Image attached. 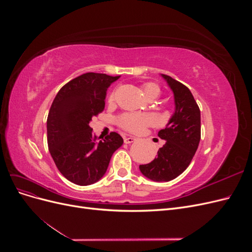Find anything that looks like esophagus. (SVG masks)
Here are the masks:
<instances>
[{
	"label": "esophagus",
	"instance_id": "1",
	"mask_svg": "<svg viewBox=\"0 0 252 252\" xmlns=\"http://www.w3.org/2000/svg\"><path fill=\"white\" fill-rule=\"evenodd\" d=\"M135 140H136V139L134 138V136H131V135L125 136V138H124V142H125V144H131V143H133Z\"/></svg>",
	"mask_w": 252,
	"mask_h": 252
}]
</instances>
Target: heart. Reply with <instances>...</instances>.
<instances>
[{"mask_svg": "<svg viewBox=\"0 0 252 252\" xmlns=\"http://www.w3.org/2000/svg\"><path fill=\"white\" fill-rule=\"evenodd\" d=\"M142 93L147 100L148 98H156L159 94V88L155 83H145L144 85H142ZM109 101H112V95H110ZM119 124L129 131L136 132L140 131L143 127L150 124V118L144 116V114L127 113L120 119Z\"/></svg>", "mask_w": 252, "mask_h": 252, "instance_id": "1", "label": "heart"}]
</instances>
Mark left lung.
I'll list each match as a JSON object with an SVG mask.
<instances>
[{
  "instance_id": "obj_1",
  "label": "left lung",
  "mask_w": 252,
  "mask_h": 252,
  "mask_svg": "<svg viewBox=\"0 0 252 252\" xmlns=\"http://www.w3.org/2000/svg\"><path fill=\"white\" fill-rule=\"evenodd\" d=\"M173 93L174 112L158 136L166 141L154 161L140 165V171L155 182H168L186 170L201 140V112L185 85L161 74Z\"/></svg>"
}]
</instances>
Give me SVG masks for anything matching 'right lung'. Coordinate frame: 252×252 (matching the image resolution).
<instances>
[{"label": "right lung", "instance_id": "1", "mask_svg": "<svg viewBox=\"0 0 252 252\" xmlns=\"http://www.w3.org/2000/svg\"><path fill=\"white\" fill-rule=\"evenodd\" d=\"M120 79L87 72L60 89L47 118V143L56 166L64 177L80 186L91 185L107 171L113 152L123 139L111 132L100 140L89 126L105 107L106 91Z\"/></svg>", "mask_w": 252, "mask_h": 252}]
</instances>
